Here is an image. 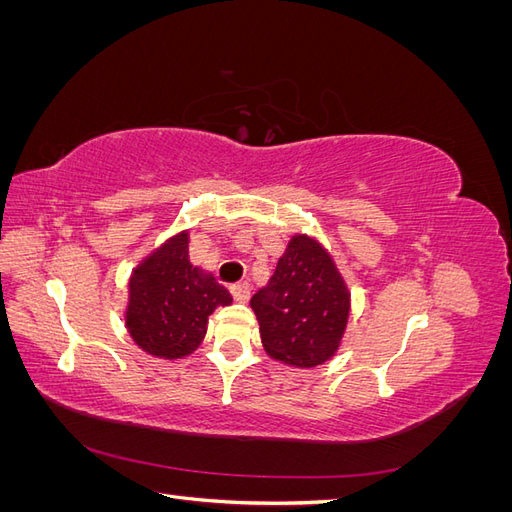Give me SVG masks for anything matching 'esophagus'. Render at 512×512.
<instances>
[{"label": "esophagus", "mask_w": 512, "mask_h": 512, "mask_svg": "<svg viewBox=\"0 0 512 512\" xmlns=\"http://www.w3.org/2000/svg\"><path fill=\"white\" fill-rule=\"evenodd\" d=\"M230 292H232V297H235V301L245 303V301H250L252 286L247 284V282H239V284H232V286H230Z\"/></svg>", "instance_id": "34e87169"}]
</instances>
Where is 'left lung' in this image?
<instances>
[{
    "mask_svg": "<svg viewBox=\"0 0 512 512\" xmlns=\"http://www.w3.org/2000/svg\"><path fill=\"white\" fill-rule=\"evenodd\" d=\"M260 339L277 361L314 367L329 361L344 335L350 294L329 254L294 237L267 288L252 297Z\"/></svg>",
    "mask_w": 512,
    "mask_h": 512,
    "instance_id": "obj_1",
    "label": "left lung"
}]
</instances>
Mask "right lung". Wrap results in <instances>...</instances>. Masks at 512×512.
Masks as SVG:
<instances>
[{
    "mask_svg": "<svg viewBox=\"0 0 512 512\" xmlns=\"http://www.w3.org/2000/svg\"><path fill=\"white\" fill-rule=\"evenodd\" d=\"M230 303L213 275L192 267L188 232H181L132 273L126 324L145 352L179 359L203 342L213 309Z\"/></svg>",
    "mask_w": 512,
    "mask_h": 512,
    "instance_id": "1",
    "label": "right lung"
}]
</instances>
